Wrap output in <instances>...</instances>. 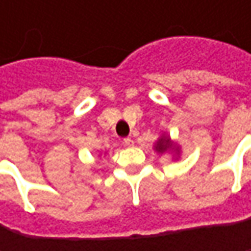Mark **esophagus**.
<instances>
[{
	"label": "esophagus",
	"mask_w": 251,
	"mask_h": 251,
	"mask_svg": "<svg viewBox=\"0 0 251 251\" xmlns=\"http://www.w3.org/2000/svg\"><path fill=\"white\" fill-rule=\"evenodd\" d=\"M124 145H125V147H132V145H133V139L126 138V139H124Z\"/></svg>",
	"instance_id": "esophagus-1"
}]
</instances>
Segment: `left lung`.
<instances>
[{"label": "left lung", "mask_w": 251, "mask_h": 251, "mask_svg": "<svg viewBox=\"0 0 251 251\" xmlns=\"http://www.w3.org/2000/svg\"><path fill=\"white\" fill-rule=\"evenodd\" d=\"M154 150H155L158 154L172 152L173 157H176V158L180 155V147L176 144L175 141H172V138H170L167 133H163V135L157 139V142H155V145H154Z\"/></svg>", "instance_id": "8db88e82"}]
</instances>
